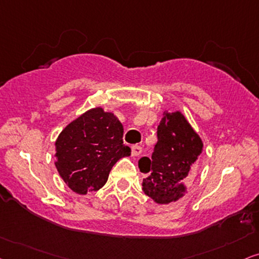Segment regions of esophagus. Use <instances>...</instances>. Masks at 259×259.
I'll return each instance as SVG.
<instances>
[{"label": "esophagus", "instance_id": "obj_1", "mask_svg": "<svg viewBox=\"0 0 259 259\" xmlns=\"http://www.w3.org/2000/svg\"><path fill=\"white\" fill-rule=\"evenodd\" d=\"M141 153H142V148H141V146H137V145L132 146V154H133V156H139Z\"/></svg>", "mask_w": 259, "mask_h": 259}]
</instances>
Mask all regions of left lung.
<instances>
[{"mask_svg": "<svg viewBox=\"0 0 259 259\" xmlns=\"http://www.w3.org/2000/svg\"><path fill=\"white\" fill-rule=\"evenodd\" d=\"M158 142L152 158L139 160L145 173L142 190L159 204L183 197L195 177L203 143L181 112H163L156 130Z\"/></svg>", "mask_w": 259, "mask_h": 259, "instance_id": "left-lung-1", "label": "left lung"}]
</instances>
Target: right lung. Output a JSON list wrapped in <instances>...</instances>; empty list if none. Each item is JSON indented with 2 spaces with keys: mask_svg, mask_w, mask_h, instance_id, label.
Instances as JSON below:
<instances>
[{
  "mask_svg": "<svg viewBox=\"0 0 259 259\" xmlns=\"http://www.w3.org/2000/svg\"><path fill=\"white\" fill-rule=\"evenodd\" d=\"M132 150L123 143V125L101 107L81 114L56 141L57 171L74 192L86 195L103 188L112 166Z\"/></svg>",
  "mask_w": 259,
  "mask_h": 259,
  "instance_id": "right-lung-1",
  "label": "right lung"
}]
</instances>
